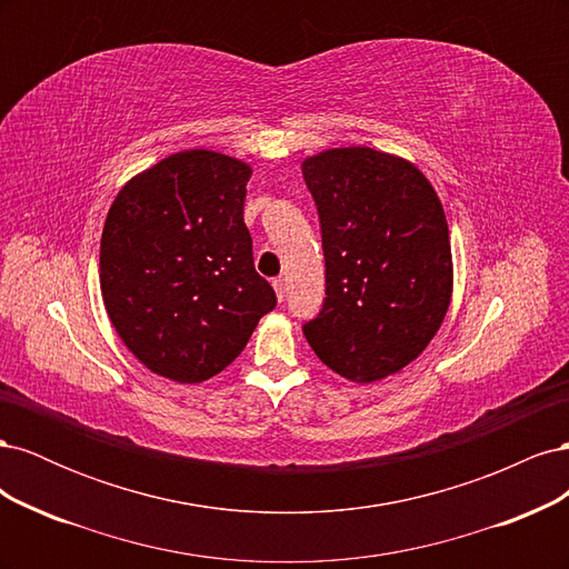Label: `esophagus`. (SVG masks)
Wrapping results in <instances>:
<instances>
[{
	"label": "esophagus",
	"mask_w": 569,
	"mask_h": 569,
	"mask_svg": "<svg viewBox=\"0 0 569 569\" xmlns=\"http://www.w3.org/2000/svg\"><path fill=\"white\" fill-rule=\"evenodd\" d=\"M272 287H274V295H278V299H280V301H284V295H287V284H284V280H282V278L272 280Z\"/></svg>",
	"instance_id": "esophagus-1"
}]
</instances>
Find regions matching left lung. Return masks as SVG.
Segmentation results:
<instances>
[{
  "instance_id": "left-lung-1",
  "label": "left lung",
  "mask_w": 569,
  "mask_h": 569,
  "mask_svg": "<svg viewBox=\"0 0 569 569\" xmlns=\"http://www.w3.org/2000/svg\"><path fill=\"white\" fill-rule=\"evenodd\" d=\"M301 170L325 253L322 311L303 335L337 375L377 382L416 360L449 311L443 206L416 166L370 147L320 151Z\"/></svg>"
}]
</instances>
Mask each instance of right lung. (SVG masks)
<instances>
[{"mask_svg":"<svg viewBox=\"0 0 569 569\" xmlns=\"http://www.w3.org/2000/svg\"><path fill=\"white\" fill-rule=\"evenodd\" d=\"M251 166L178 151L113 199L99 280L118 337L151 372L203 382L242 353L278 299L253 268L244 197Z\"/></svg>","mask_w":569,"mask_h":569,"instance_id":"1","label":"right lung"}]
</instances>
